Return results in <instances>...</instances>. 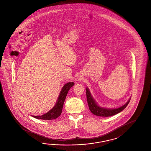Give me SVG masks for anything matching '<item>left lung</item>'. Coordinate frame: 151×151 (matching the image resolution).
I'll list each match as a JSON object with an SVG mask.
<instances>
[{"label": "left lung", "mask_w": 151, "mask_h": 151, "mask_svg": "<svg viewBox=\"0 0 151 151\" xmlns=\"http://www.w3.org/2000/svg\"><path fill=\"white\" fill-rule=\"evenodd\" d=\"M86 97H87V103L89 106V109L90 111H91V113L95 115L102 116V117L111 116L120 113L127 107L130 101V99L125 105L119 108L109 109L106 108H101L98 106V105L96 104V103L94 101L93 98H92L91 94L90 93V92L87 88H86Z\"/></svg>", "instance_id": "obj_1"}]
</instances>
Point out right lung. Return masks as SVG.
Here are the masks:
<instances>
[{
  "mask_svg": "<svg viewBox=\"0 0 151 151\" xmlns=\"http://www.w3.org/2000/svg\"><path fill=\"white\" fill-rule=\"evenodd\" d=\"M74 85L73 82H68L65 84L61 90L60 93L58 97L57 102L53 109L49 111L48 113L43 114L41 116H32L33 117L38 119L43 120H53L58 118L62 112L63 106L65 101V98L70 88Z\"/></svg>",
  "mask_w": 151,
  "mask_h": 151,
  "instance_id": "obj_1",
  "label": "right lung"
}]
</instances>
